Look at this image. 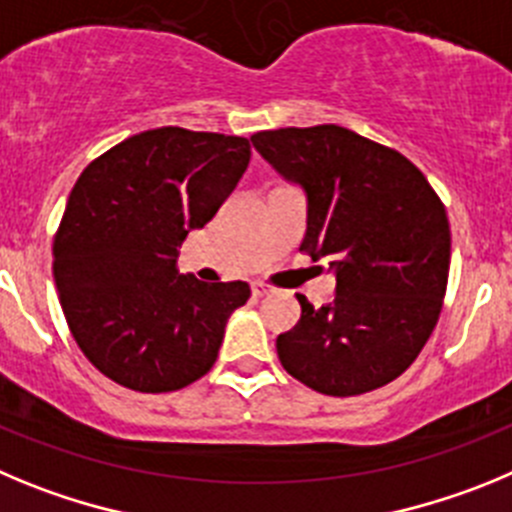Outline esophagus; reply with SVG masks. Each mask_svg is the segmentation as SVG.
Returning <instances> with one entry per match:
<instances>
[{
    "label": "esophagus",
    "instance_id": "obj_1",
    "mask_svg": "<svg viewBox=\"0 0 512 512\" xmlns=\"http://www.w3.org/2000/svg\"><path fill=\"white\" fill-rule=\"evenodd\" d=\"M267 293H270V288H267L265 283H252V296L262 298V296H267Z\"/></svg>",
    "mask_w": 512,
    "mask_h": 512
}]
</instances>
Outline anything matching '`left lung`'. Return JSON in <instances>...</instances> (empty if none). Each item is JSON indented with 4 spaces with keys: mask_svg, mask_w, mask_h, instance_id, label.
Returning <instances> with one entry per match:
<instances>
[{
    "mask_svg": "<svg viewBox=\"0 0 512 512\" xmlns=\"http://www.w3.org/2000/svg\"><path fill=\"white\" fill-rule=\"evenodd\" d=\"M262 158L308 196L301 252L329 260L334 303L298 296L280 365L316 393L349 398L403 375L428 342L449 283L444 201L411 160L339 124L252 135Z\"/></svg>",
    "mask_w": 512,
    "mask_h": 512,
    "instance_id": "8db88e82",
    "label": "left lung"
}]
</instances>
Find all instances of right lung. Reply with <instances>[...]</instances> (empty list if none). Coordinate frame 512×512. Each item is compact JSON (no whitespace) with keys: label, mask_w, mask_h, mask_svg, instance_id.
I'll return each mask as SVG.
<instances>
[{"label":"right lung","mask_w":512,"mask_h":512,"mask_svg":"<svg viewBox=\"0 0 512 512\" xmlns=\"http://www.w3.org/2000/svg\"><path fill=\"white\" fill-rule=\"evenodd\" d=\"M250 140L147 130L86 165L53 239V278L91 365L137 393L181 390L214 367L250 285L178 275V245L214 219L250 165Z\"/></svg>","instance_id":"obj_1"}]
</instances>
